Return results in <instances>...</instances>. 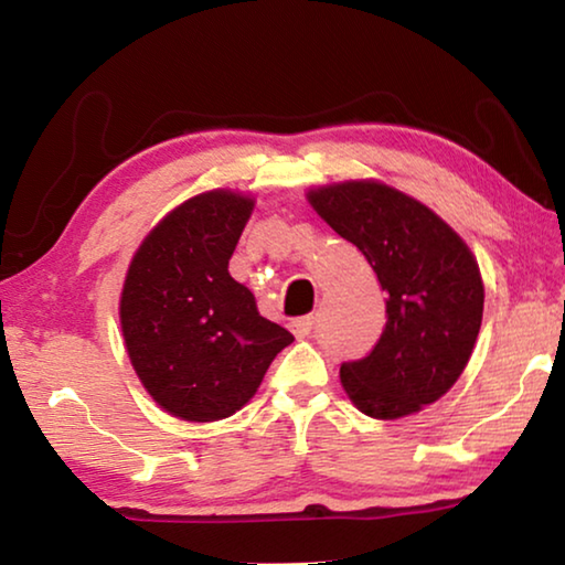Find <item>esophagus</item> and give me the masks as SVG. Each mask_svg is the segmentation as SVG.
Wrapping results in <instances>:
<instances>
[{
  "instance_id": "obj_1",
  "label": "esophagus",
  "mask_w": 565,
  "mask_h": 565,
  "mask_svg": "<svg viewBox=\"0 0 565 565\" xmlns=\"http://www.w3.org/2000/svg\"><path fill=\"white\" fill-rule=\"evenodd\" d=\"M313 329V317H301V319H294L291 321V331L296 339H306Z\"/></svg>"
}]
</instances>
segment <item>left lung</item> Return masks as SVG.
I'll return each instance as SVG.
<instances>
[{
  "instance_id": "left-lung-1",
  "label": "left lung",
  "mask_w": 565,
  "mask_h": 565,
  "mask_svg": "<svg viewBox=\"0 0 565 565\" xmlns=\"http://www.w3.org/2000/svg\"><path fill=\"white\" fill-rule=\"evenodd\" d=\"M306 199L366 256L388 294L374 351L341 363L343 391L371 418L418 414L456 384L473 353L483 319L476 256L441 216L384 181H341Z\"/></svg>"
}]
</instances>
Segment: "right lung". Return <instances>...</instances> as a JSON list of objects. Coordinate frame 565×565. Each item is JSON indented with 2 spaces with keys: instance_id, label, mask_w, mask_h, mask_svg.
<instances>
[{
  "instance_id": "add662e5",
  "label": "right lung",
  "mask_w": 565,
  "mask_h": 565,
  "mask_svg": "<svg viewBox=\"0 0 565 565\" xmlns=\"http://www.w3.org/2000/svg\"><path fill=\"white\" fill-rule=\"evenodd\" d=\"M254 199L214 189L151 228L119 299L124 343L149 396L181 420H218L246 406L294 337L264 319L228 274Z\"/></svg>"
}]
</instances>
